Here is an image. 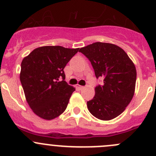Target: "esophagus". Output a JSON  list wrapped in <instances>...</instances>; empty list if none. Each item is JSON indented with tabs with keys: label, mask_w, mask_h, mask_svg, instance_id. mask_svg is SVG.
Masks as SVG:
<instances>
[{
	"label": "esophagus",
	"mask_w": 156,
	"mask_h": 156,
	"mask_svg": "<svg viewBox=\"0 0 156 156\" xmlns=\"http://www.w3.org/2000/svg\"><path fill=\"white\" fill-rule=\"evenodd\" d=\"M76 88H77V89H80V90H81V89H84V86H80V85H76Z\"/></svg>",
	"instance_id": "1"
}]
</instances>
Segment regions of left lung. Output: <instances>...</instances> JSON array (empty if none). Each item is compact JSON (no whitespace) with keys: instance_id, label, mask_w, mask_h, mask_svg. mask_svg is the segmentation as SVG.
<instances>
[{"instance_id":"1","label":"left lung","mask_w":156,"mask_h":156,"mask_svg":"<svg viewBox=\"0 0 156 156\" xmlns=\"http://www.w3.org/2000/svg\"><path fill=\"white\" fill-rule=\"evenodd\" d=\"M91 62L97 79L103 85L95 88V95L87 101L89 112L98 119L109 121L121 115L132 100L135 91L136 70L121 48L95 42L79 51Z\"/></svg>"}]
</instances>
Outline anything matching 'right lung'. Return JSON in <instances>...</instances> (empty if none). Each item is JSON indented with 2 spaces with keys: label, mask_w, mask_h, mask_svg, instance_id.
I'll use <instances>...</instances> for the list:
<instances>
[{
  "label": "right lung",
  "mask_w": 156,
  "mask_h": 156,
  "mask_svg": "<svg viewBox=\"0 0 156 156\" xmlns=\"http://www.w3.org/2000/svg\"><path fill=\"white\" fill-rule=\"evenodd\" d=\"M79 48L43 46L32 51L21 63L20 82L34 113L52 120L67 108L75 89L65 80L64 69Z\"/></svg>",
  "instance_id": "obj_1"
}]
</instances>
